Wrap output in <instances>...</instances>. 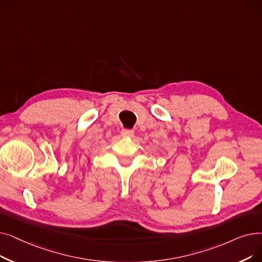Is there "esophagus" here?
<instances>
[{
    "label": "esophagus",
    "instance_id": "obj_1",
    "mask_svg": "<svg viewBox=\"0 0 262 262\" xmlns=\"http://www.w3.org/2000/svg\"><path fill=\"white\" fill-rule=\"evenodd\" d=\"M134 130L133 129H123L121 135L123 136V137H126V138H130L134 136Z\"/></svg>",
    "mask_w": 262,
    "mask_h": 262
}]
</instances>
